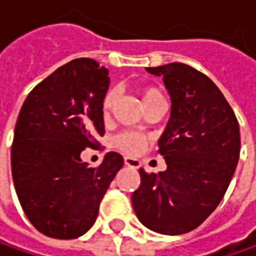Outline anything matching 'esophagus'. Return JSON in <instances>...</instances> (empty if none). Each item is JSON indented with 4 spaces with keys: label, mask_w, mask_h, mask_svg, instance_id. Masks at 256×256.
<instances>
[{
    "label": "esophagus",
    "mask_w": 256,
    "mask_h": 256,
    "mask_svg": "<svg viewBox=\"0 0 256 256\" xmlns=\"http://www.w3.org/2000/svg\"><path fill=\"white\" fill-rule=\"evenodd\" d=\"M124 163H126V166H128V168H133V169H139L140 164H142L140 160L134 159V158H128V156L124 158Z\"/></svg>",
    "instance_id": "1"
}]
</instances>
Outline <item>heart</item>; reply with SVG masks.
I'll return each instance as SVG.
<instances>
[{"instance_id": "obj_1", "label": "heart", "mask_w": 256, "mask_h": 256, "mask_svg": "<svg viewBox=\"0 0 256 256\" xmlns=\"http://www.w3.org/2000/svg\"><path fill=\"white\" fill-rule=\"evenodd\" d=\"M140 96H142V100L143 103H149L154 98H159V97H164L163 93L158 87H153V86H146V87H142L140 88ZM117 100V88L112 87L108 88L104 96H103V100H102V113L107 116L112 108L114 106ZM113 144L114 148L118 149L120 152H124L128 154H136L139 153L140 150L144 148L146 144V138L143 134H140L138 132H132V130H128V132H123L120 134H117L114 140H113Z\"/></svg>"}]
</instances>
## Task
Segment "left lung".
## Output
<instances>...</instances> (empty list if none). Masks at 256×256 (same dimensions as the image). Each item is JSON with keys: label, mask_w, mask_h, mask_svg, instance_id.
<instances>
[{"label": "left lung", "mask_w": 256, "mask_h": 256, "mask_svg": "<svg viewBox=\"0 0 256 256\" xmlns=\"http://www.w3.org/2000/svg\"><path fill=\"white\" fill-rule=\"evenodd\" d=\"M146 70L163 77L172 98L158 150L168 169H140L132 202L146 228L182 235L198 228L225 196L239 160L238 118L216 84L194 67L170 62Z\"/></svg>", "instance_id": "obj_1"}]
</instances>
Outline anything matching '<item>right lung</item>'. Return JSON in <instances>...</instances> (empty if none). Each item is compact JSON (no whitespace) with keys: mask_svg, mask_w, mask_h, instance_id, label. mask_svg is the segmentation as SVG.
Listing matches in <instances>:
<instances>
[{"mask_svg":"<svg viewBox=\"0 0 256 256\" xmlns=\"http://www.w3.org/2000/svg\"><path fill=\"white\" fill-rule=\"evenodd\" d=\"M108 72L92 58L67 62L38 83L20 110L11 146L12 180L32 226L57 239L82 236L98 215L123 156L108 152L98 168L80 154L100 146L102 100Z\"/></svg>","mask_w":256,"mask_h":256,"instance_id":"obj_1","label":"right lung"}]
</instances>
